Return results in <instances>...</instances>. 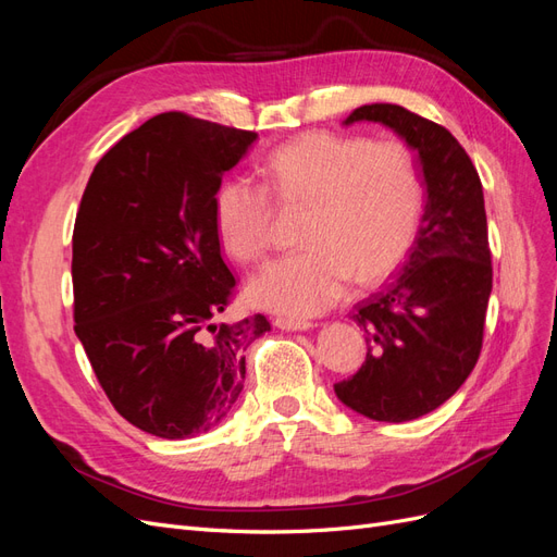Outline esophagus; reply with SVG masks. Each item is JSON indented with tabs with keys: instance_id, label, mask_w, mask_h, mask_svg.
<instances>
[{
	"instance_id": "obj_1",
	"label": "esophagus",
	"mask_w": 557,
	"mask_h": 557,
	"mask_svg": "<svg viewBox=\"0 0 557 557\" xmlns=\"http://www.w3.org/2000/svg\"><path fill=\"white\" fill-rule=\"evenodd\" d=\"M274 325L278 330H285V332H305V330H311L313 323H309V320H299V318H276Z\"/></svg>"
}]
</instances>
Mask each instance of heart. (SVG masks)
Returning a JSON list of instances; mask_svg holds the SVG:
<instances>
[{
	"label": "heart",
	"instance_id": "b5f03b06",
	"mask_svg": "<svg viewBox=\"0 0 557 557\" xmlns=\"http://www.w3.org/2000/svg\"><path fill=\"white\" fill-rule=\"evenodd\" d=\"M264 185L234 176L213 195V227L227 256L260 260L272 244V194L307 209L305 252L269 262L246 285L250 305L305 318L334 307L350 278L372 285L409 256L425 207L423 170L399 139L309 132L274 148Z\"/></svg>",
	"mask_w": 557,
	"mask_h": 557
}]
</instances>
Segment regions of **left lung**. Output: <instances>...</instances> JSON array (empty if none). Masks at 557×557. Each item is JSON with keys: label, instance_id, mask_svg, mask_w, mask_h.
Instances as JSON below:
<instances>
[{"label": "left lung", "instance_id": "1", "mask_svg": "<svg viewBox=\"0 0 557 557\" xmlns=\"http://www.w3.org/2000/svg\"><path fill=\"white\" fill-rule=\"evenodd\" d=\"M362 121L416 150L428 199L407 262L352 313L367 358L334 393L364 418L404 423L442 407L479 360L493 290L483 185L446 127L397 104H364L344 125Z\"/></svg>", "mask_w": 557, "mask_h": 557}]
</instances>
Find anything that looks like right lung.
Listing matches in <instances>:
<instances>
[{
  "label": "right lung",
  "instance_id": "add662e5",
  "mask_svg": "<svg viewBox=\"0 0 557 557\" xmlns=\"http://www.w3.org/2000/svg\"><path fill=\"white\" fill-rule=\"evenodd\" d=\"M258 139L185 113L150 117L95 164L76 213V336L134 428L162 440L213 430L244 391L258 313L215 323L232 272L213 227L223 174Z\"/></svg>",
  "mask_w": 557,
  "mask_h": 557
}]
</instances>
